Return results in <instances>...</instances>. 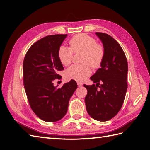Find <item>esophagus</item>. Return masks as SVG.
<instances>
[{"label":"esophagus","mask_w":150,"mask_h":150,"mask_svg":"<svg viewBox=\"0 0 150 150\" xmlns=\"http://www.w3.org/2000/svg\"><path fill=\"white\" fill-rule=\"evenodd\" d=\"M77 85H78V86H79V87H81L82 86V84L81 83V82H77Z\"/></svg>","instance_id":"1"}]
</instances>
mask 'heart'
Masks as SVG:
<instances>
[{
  "mask_svg": "<svg viewBox=\"0 0 150 150\" xmlns=\"http://www.w3.org/2000/svg\"><path fill=\"white\" fill-rule=\"evenodd\" d=\"M70 47L61 45L58 50V57L63 65L71 64L73 52H84L81 64H74L67 69L65 76L67 79L82 82L91 74L90 66L98 68L101 66L104 57V47L97 44L94 38L85 33L73 36L69 40Z\"/></svg>",
  "mask_w": 150,
  "mask_h": 150,
  "instance_id": "1",
  "label": "heart"
}]
</instances>
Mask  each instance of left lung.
Listing matches in <instances>:
<instances>
[{"instance_id": "obj_1", "label": "left lung", "mask_w": 150, "mask_h": 150, "mask_svg": "<svg viewBox=\"0 0 150 150\" xmlns=\"http://www.w3.org/2000/svg\"><path fill=\"white\" fill-rule=\"evenodd\" d=\"M95 34L103 44L104 57L100 68L90 78L96 86L84 85L88 90L85 104L93 119L107 121L119 113L123 104L128 88V62L122 48L112 37L104 33Z\"/></svg>"}]
</instances>
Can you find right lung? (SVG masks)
Here are the masks:
<instances>
[{
    "mask_svg": "<svg viewBox=\"0 0 150 150\" xmlns=\"http://www.w3.org/2000/svg\"><path fill=\"white\" fill-rule=\"evenodd\" d=\"M67 34L52 35L39 40L25 55L23 76L25 91L31 110L46 122H53L64 117L70 98L77 84L71 80L62 88L55 87L53 81L59 78L64 69L58 50Z\"/></svg>",
    "mask_w": 150,
    "mask_h": 150,
    "instance_id": "1",
    "label": "right lung"
}]
</instances>
